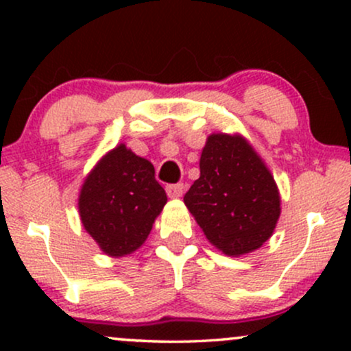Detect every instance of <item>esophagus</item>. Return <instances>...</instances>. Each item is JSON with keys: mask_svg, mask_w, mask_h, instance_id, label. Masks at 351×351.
<instances>
[{"mask_svg": "<svg viewBox=\"0 0 351 351\" xmlns=\"http://www.w3.org/2000/svg\"><path fill=\"white\" fill-rule=\"evenodd\" d=\"M167 193H168V196H170V198H180V196H183V193H184V184L183 183L168 184Z\"/></svg>", "mask_w": 351, "mask_h": 351, "instance_id": "1", "label": "esophagus"}]
</instances>
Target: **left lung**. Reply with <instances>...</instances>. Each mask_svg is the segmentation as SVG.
Masks as SVG:
<instances>
[{
	"instance_id": "obj_1",
	"label": "left lung",
	"mask_w": 351,
	"mask_h": 351,
	"mask_svg": "<svg viewBox=\"0 0 351 351\" xmlns=\"http://www.w3.org/2000/svg\"><path fill=\"white\" fill-rule=\"evenodd\" d=\"M183 199L209 243L226 256L259 249L280 216L274 176L241 135L208 136L199 178Z\"/></svg>"
}]
</instances>
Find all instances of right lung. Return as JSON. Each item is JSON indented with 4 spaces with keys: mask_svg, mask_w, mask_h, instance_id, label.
I'll return each instance as SVG.
<instances>
[{
    "mask_svg": "<svg viewBox=\"0 0 351 351\" xmlns=\"http://www.w3.org/2000/svg\"><path fill=\"white\" fill-rule=\"evenodd\" d=\"M165 204L167 193L153 165L120 143L84 181L79 215L107 256L122 257L145 243Z\"/></svg>",
    "mask_w": 351,
    "mask_h": 351,
    "instance_id": "add662e5",
    "label": "right lung"
}]
</instances>
